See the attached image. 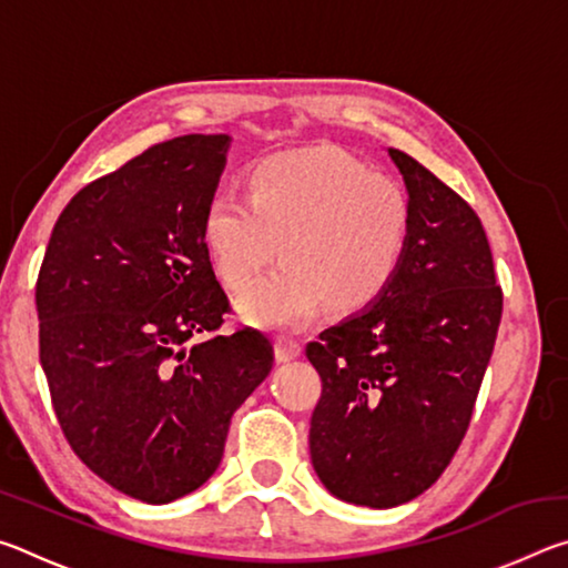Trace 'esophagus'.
Returning <instances> with one entry per match:
<instances>
[{"label": "esophagus", "mask_w": 568, "mask_h": 568, "mask_svg": "<svg viewBox=\"0 0 568 568\" xmlns=\"http://www.w3.org/2000/svg\"><path fill=\"white\" fill-rule=\"evenodd\" d=\"M301 353H303L301 343L287 341V338H277V341H275V358H277V363H291V361H295Z\"/></svg>", "instance_id": "1"}]
</instances>
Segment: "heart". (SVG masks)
Returning <instances> with one entry per match:
<instances>
[{"label": "heart", "instance_id": "b5f03b06", "mask_svg": "<svg viewBox=\"0 0 568 568\" xmlns=\"http://www.w3.org/2000/svg\"><path fill=\"white\" fill-rule=\"evenodd\" d=\"M410 210L396 180L333 148L277 152L247 175V200L217 195L203 213V240L227 287H243L272 260L284 265L237 301L240 318L287 331L328 303L358 313L398 275Z\"/></svg>", "mask_w": 568, "mask_h": 568}]
</instances>
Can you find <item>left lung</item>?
Segmentation results:
<instances>
[{
  "label": "left lung",
  "instance_id": "1",
  "mask_svg": "<svg viewBox=\"0 0 568 568\" xmlns=\"http://www.w3.org/2000/svg\"><path fill=\"white\" fill-rule=\"evenodd\" d=\"M388 155L410 210L398 275L305 348L323 381L311 418L315 474L335 498L371 508L410 501L450 464L504 307L478 215L406 152Z\"/></svg>",
  "mask_w": 568,
  "mask_h": 568
}]
</instances>
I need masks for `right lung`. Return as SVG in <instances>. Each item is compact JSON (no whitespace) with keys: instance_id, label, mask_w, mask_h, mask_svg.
Masks as SVG:
<instances>
[{"instance_id":"1","label":"right lung","mask_w":568,"mask_h":568,"mask_svg":"<svg viewBox=\"0 0 568 568\" xmlns=\"http://www.w3.org/2000/svg\"><path fill=\"white\" fill-rule=\"evenodd\" d=\"M230 134H182L67 203L37 277L40 361L84 466L145 504L215 474L233 413L267 378L273 345L217 335L227 295L203 213Z\"/></svg>"}]
</instances>
